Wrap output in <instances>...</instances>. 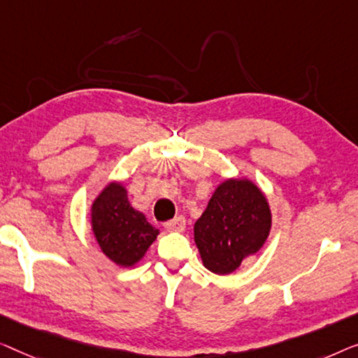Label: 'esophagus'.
Wrapping results in <instances>:
<instances>
[{
    "mask_svg": "<svg viewBox=\"0 0 358 358\" xmlns=\"http://www.w3.org/2000/svg\"><path fill=\"white\" fill-rule=\"evenodd\" d=\"M186 227V220L183 215H178V217H175L173 220H170V222L165 224V229L169 231H183Z\"/></svg>",
    "mask_w": 358,
    "mask_h": 358,
    "instance_id": "obj_1",
    "label": "esophagus"
}]
</instances>
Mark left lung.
<instances>
[{
  "label": "left lung",
  "mask_w": 358,
  "mask_h": 358,
  "mask_svg": "<svg viewBox=\"0 0 358 358\" xmlns=\"http://www.w3.org/2000/svg\"><path fill=\"white\" fill-rule=\"evenodd\" d=\"M273 215L258 186L246 178H229L215 188L194 224V241L210 273H234L246 256L263 248Z\"/></svg>",
  "instance_id": "obj_1"
}]
</instances>
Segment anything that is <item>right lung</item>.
Masks as SVG:
<instances>
[{
  "label": "right lung",
  "mask_w": 358,
  "mask_h": 358,
  "mask_svg": "<svg viewBox=\"0 0 358 358\" xmlns=\"http://www.w3.org/2000/svg\"><path fill=\"white\" fill-rule=\"evenodd\" d=\"M90 222L103 255L123 268L143 259L159 235L145 215L129 204L127 188L117 181L105 186L95 198L90 208Z\"/></svg>",
  "instance_id": "1"
}]
</instances>
